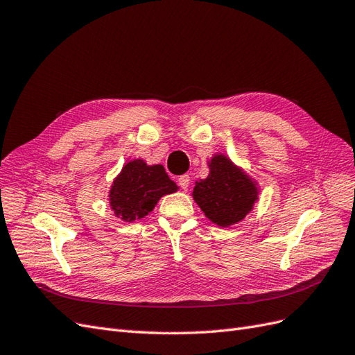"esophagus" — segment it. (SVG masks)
Segmentation results:
<instances>
[{"label": "esophagus", "mask_w": 355, "mask_h": 355, "mask_svg": "<svg viewBox=\"0 0 355 355\" xmlns=\"http://www.w3.org/2000/svg\"><path fill=\"white\" fill-rule=\"evenodd\" d=\"M189 184H190V177L189 175H181L178 178V186L183 189V190H187Z\"/></svg>", "instance_id": "esophagus-1"}]
</instances>
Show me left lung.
<instances>
[{
  "label": "left lung",
  "mask_w": 355,
  "mask_h": 355,
  "mask_svg": "<svg viewBox=\"0 0 355 355\" xmlns=\"http://www.w3.org/2000/svg\"><path fill=\"white\" fill-rule=\"evenodd\" d=\"M208 177L196 181L191 196L214 225L234 226L245 218L257 202V181L226 155H214L208 160Z\"/></svg>",
  "instance_id": "obj_1"
}]
</instances>
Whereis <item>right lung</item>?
Returning <instances> with one entry per match:
<instances>
[{"mask_svg": "<svg viewBox=\"0 0 355 355\" xmlns=\"http://www.w3.org/2000/svg\"><path fill=\"white\" fill-rule=\"evenodd\" d=\"M177 184L162 165H147L143 159L129 160L114 178L108 191V204L123 221L144 218L159 199L175 193Z\"/></svg>", "mask_w": 355, "mask_h": 355, "instance_id": "add662e5", "label": "right lung"}]
</instances>
